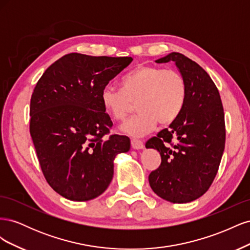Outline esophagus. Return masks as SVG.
I'll return each mask as SVG.
<instances>
[{
  "mask_svg": "<svg viewBox=\"0 0 250 250\" xmlns=\"http://www.w3.org/2000/svg\"><path fill=\"white\" fill-rule=\"evenodd\" d=\"M131 147L135 150H140V149H143L144 148V143L140 140H131Z\"/></svg>",
  "mask_w": 250,
  "mask_h": 250,
  "instance_id": "34e87169",
  "label": "esophagus"
}]
</instances>
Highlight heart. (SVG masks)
I'll return each instance as SVG.
<instances>
[{
  "mask_svg": "<svg viewBox=\"0 0 250 250\" xmlns=\"http://www.w3.org/2000/svg\"><path fill=\"white\" fill-rule=\"evenodd\" d=\"M118 88L104 86L101 104L115 121H123L137 104L139 113L121 126V130L132 137H142L158 123L169 126L183 111L188 96L185 77L176 70L142 64L127 73Z\"/></svg>",
  "mask_w": 250,
  "mask_h": 250,
  "instance_id": "obj_1",
  "label": "heart"
}]
</instances>
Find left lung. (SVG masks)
Here are the masks:
<instances>
[{
  "label": "left lung",
  "mask_w": 250,
  "mask_h": 250,
  "mask_svg": "<svg viewBox=\"0 0 250 250\" xmlns=\"http://www.w3.org/2000/svg\"><path fill=\"white\" fill-rule=\"evenodd\" d=\"M169 62L185 77L188 96L175 122L146 143L162 157L149 184L161 198L187 203L206 193L218 172L225 146L224 112L215 83L198 63L177 52L155 60Z\"/></svg>",
  "instance_id": "8db88e82"
}]
</instances>
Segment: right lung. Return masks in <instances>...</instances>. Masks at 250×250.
I'll use <instances>...</instances> for the list:
<instances>
[{
	"mask_svg": "<svg viewBox=\"0 0 250 250\" xmlns=\"http://www.w3.org/2000/svg\"><path fill=\"white\" fill-rule=\"evenodd\" d=\"M131 57L71 53L51 64L30 102V134L44 178L62 197L87 201L100 196L113 176L115 157L130 149L124 135H110L112 122L101 92Z\"/></svg>",
	"mask_w": 250,
	"mask_h": 250,
	"instance_id": "1",
	"label": "right lung"
}]
</instances>
